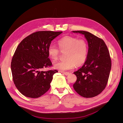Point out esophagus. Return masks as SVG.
Here are the masks:
<instances>
[{"instance_id": "34e87169", "label": "esophagus", "mask_w": 123, "mask_h": 123, "mask_svg": "<svg viewBox=\"0 0 123 123\" xmlns=\"http://www.w3.org/2000/svg\"><path fill=\"white\" fill-rule=\"evenodd\" d=\"M63 73L65 75H68L69 74V72H63Z\"/></svg>"}]
</instances>
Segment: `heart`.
I'll return each mask as SVG.
<instances>
[{"mask_svg": "<svg viewBox=\"0 0 123 123\" xmlns=\"http://www.w3.org/2000/svg\"><path fill=\"white\" fill-rule=\"evenodd\" d=\"M58 48L50 45L48 48V54L50 58L55 61L58 58L60 51H66V59L55 64V68L59 71H65L74 68L84 63L87 55L88 46L84 39H77L71 36H65L58 41Z\"/></svg>", "mask_w": 123, "mask_h": 123, "instance_id": "1", "label": "heart"}]
</instances>
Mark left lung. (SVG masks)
<instances>
[{
	"mask_svg": "<svg viewBox=\"0 0 123 123\" xmlns=\"http://www.w3.org/2000/svg\"><path fill=\"white\" fill-rule=\"evenodd\" d=\"M73 32L84 34L89 46L84 65L74 73L77 77L74 88L81 96L92 98L101 93L107 85L111 67L110 52L103 40L92 33L83 31Z\"/></svg>",
	"mask_w": 123,
	"mask_h": 123,
	"instance_id": "8db88e82",
	"label": "left lung"
}]
</instances>
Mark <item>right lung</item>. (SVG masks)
<instances>
[{
	"label": "right lung",
	"instance_id": "1",
	"mask_svg": "<svg viewBox=\"0 0 123 123\" xmlns=\"http://www.w3.org/2000/svg\"><path fill=\"white\" fill-rule=\"evenodd\" d=\"M62 31H38L25 37L17 46L11 62L14 84L23 95L38 98L50 88L56 69L42 71L52 66L48 48Z\"/></svg>",
	"mask_w": 123,
	"mask_h": 123
}]
</instances>
